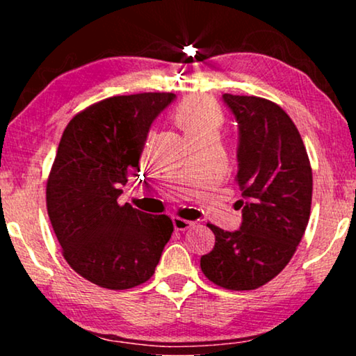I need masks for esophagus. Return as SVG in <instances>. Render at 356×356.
I'll return each instance as SVG.
<instances>
[{
	"label": "esophagus",
	"instance_id": "obj_1",
	"mask_svg": "<svg viewBox=\"0 0 356 356\" xmlns=\"http://www.w3.org/2000/svg\"><path fill=\"white\" fill-rule=\"evenodd\" d=\"M172 225L177 229V231H185V229H188L193 222L188 220L180 218V216H172Z\"/></svg>",
	"mask_w": 356,
	"mask_h": 356
}]
</instances>
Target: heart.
I'll list each match as a JSON object with an SVG mask.
<instances>
[{
  "label": "heart",
  "instance_id": "1",
  "mask_svg": "<svg viewBox=\"0 0 356 356\" xmlns=\"http://www.w3.org/2000/svg\"><path fill=\"white\" fill-rule=\"evenodd\" d=\"M174 120L190 140L201 135H218L222 114L215 102L202 95H193L176 108Z\"/></svg>",
  "mask_w": 356,
  "mask_h": 356
}]
</instances>
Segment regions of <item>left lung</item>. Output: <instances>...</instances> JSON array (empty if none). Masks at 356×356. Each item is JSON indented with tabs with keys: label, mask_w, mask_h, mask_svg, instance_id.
<instances>
[{
	"label": "left lung",
	"mask_w": 356,
	"mask_h": 356,
	"mask_svg": "<svg viewBox=\"0 0 356 356\" xmlns=\"http://www.w3.org/2000/svg\"><path fill=\"white\" fill-rule=\"evenodd\" d=\"M238 125L236 180L242 191V225H213L215 246L201 270L216 286L252 291L273 280L291 261L309 221L312 171L292 119L273 102L222 94Z\"/></svg>",
	"instance_id": "left-lung-1"
}]
</instances>
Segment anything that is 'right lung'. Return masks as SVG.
<instances>
[{
	"mask_svg": "<svg viewBox=\"0 0 356 356\" xmlns=\"http://www.w3.org/2000/svg\"><path fill=\"white\" fill-rule=\"evenodd\" d=\"M176 94L116 95L78 113L59 141L47 210L63 256L83 278L124 291L154 275L174 231L168 215L120 206L150 125Z\"/></svg>",
	"mask_w": 356,
	"mask_h": 356,
	"instance_id": "right-lung-1",
	"label": "right lung"
}]
</instances>
